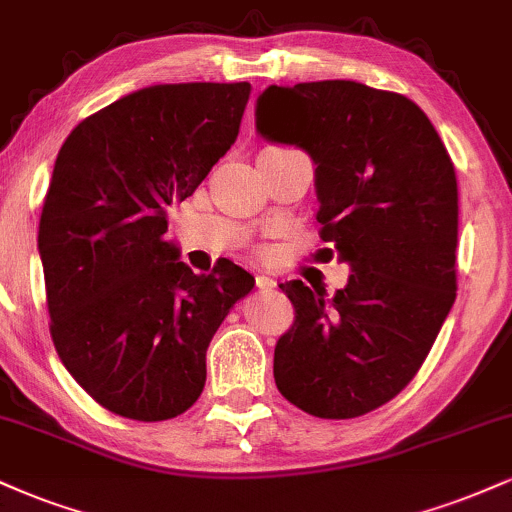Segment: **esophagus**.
I'll return each mask as SVG.
<instances>
[{"instance_id": "esophagus-1", "label": "esophagus", "mask_w": 512, "mask_h": 512, "mask_svg": "<svg viewBox=\"0 0 512 512\" xmlns=\"http://www.w3.org/2000/svg\"><path fill=\"white\" fill-rule=\"evenodd\" d=\"M255 283H257V288H267V291H272V288H276V281L272 279V276H264V274L257 276Z\"/></svg>"}]
</instances>
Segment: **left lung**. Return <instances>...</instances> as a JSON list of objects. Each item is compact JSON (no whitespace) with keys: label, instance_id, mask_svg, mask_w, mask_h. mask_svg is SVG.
Here are the masks:
<instances>
[{"label":"left lung","instance_id":"1","mask_svg":"<svg viewBox=\"0 0 512 512\" xmlns=\"http://www.w3.org/2000/svg\"><path fill=\"white\" fill-rule=\"evenodd\" d=\"M257 131L315 159L324 243L350 264L334 295L281 283L295 307L274 379L295 408L350 420L396 398L455 303L458 178L427 114L355 80L269 85Z\"/></svg>","mask_w":512,"mask_h":512}]
</instances>
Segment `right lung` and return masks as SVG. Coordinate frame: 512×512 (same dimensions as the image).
I'll list each match as a JSON object with an SVG mask.
<instances>
[{
  "mask_svg": "<svg viewBox=\"0 0 512 512\" xmlns=\"http://www.w3.org/2000/svg\"><path fill=\"white\" fill-rule=\"evenodd\" d=\"M250 83L152 85L83 119L54 162L38 248L49 334L114 415L162 422L205 389L209 341L255 279L231 260L193 274L164 238L236 143Z\"/></svg>",
  "mask_w": 512,
  "mask_h": 512,
  "instance_id": "add662e5",
  "label": "right lung"
}]
</instances>
